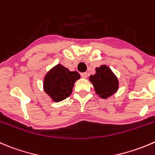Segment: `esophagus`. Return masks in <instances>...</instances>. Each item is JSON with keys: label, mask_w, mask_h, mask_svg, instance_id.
Returning <instances> with one entry per match:
<instances>
[{"label": "esophagus", "mask_w": 155, "mask_h": 155, "mask_svg": "<svg viewBox=\"0 0 155 155\" xmlns=\"http://www.w3.org/2000/svg\"><path fill=\"white\" fill-rule=\"evenodd\" d=\"M81 76H82V78H84V79H85V78H87V76H88V73H81Z\"/></svg>", "instance_id": "1"}]
</instances>
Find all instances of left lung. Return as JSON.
I'll list each match as a JSON object with an SVG mask.
<instances>
[{
	"instance_id": "left-lung-1",
	"label": "left lung",
	"mask_w": 155,
	"mask_h": 155,
	"mask_svg": "<svg viewBox=\"0 0 155 155\" xmlns=\"http://www.w3.org/2000/svg\"><path fill=\"white\" fill-rule=\"evenodd\" d=\"M89 80L94 85L96 93L103 98H107L118 89L117 78L105 65L96 69V73L90 76Z\"/></svg>"
}]
</instances>
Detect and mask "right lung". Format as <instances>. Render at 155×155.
<instances>
[{"label": "right lung", "mask_w": 155, "mask_h": 155, "mask_svg": "<svg viewBox=\"0 0 155 155\" xmlns=\"http://www.w3.org/2000/svg\"><path fill=\"white\" fill-rule=\"evenodd\" d=\"M80 78L76 71L71 72L64 66L58 64L48 72L45 78V91L58 102L70 96L73 91L75 82Z\"/></svg>", "instance_id": "obj_1"}]
</instances>
